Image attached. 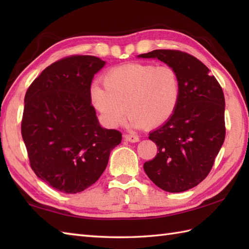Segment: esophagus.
I'll return each instance as SVG.
<instances>
[{
	"instance_id": "34e87169",
	"label": "esophagus",
	"mask_w": 249,
	"mask_h": 249,
	"mask_svg": "<svg viewBox=\"0 0 249 249\" xmlns=\"http://www.w3.org/2000/svg\"><path fill=\"white\" fill-rule=\"evenodd\" d=\"M124 139L126 141L131 142V143H135V142L139 141V137L136 135H133V134H126V135H124Z\"/></svg>"
}]
</instances>
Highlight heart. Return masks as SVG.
Segmentation results:
<instances>
[{"mask_svg":"<svg viewBox=\"0 0 249 249\" xmlns=\"http://www.w3.org/2000/svg\"><path fill=\"white\" fill-rule=\"evenodd\" d=\"M104 87L93 83L92 104L110 127L129 116L137 128H156L171 119L181 98V80L172 66L128 63L111 68Z\"/></svg>","mask_w":249,"mask_h":249,"instance_id":"b5f03b06","label":"heart"}]
</instances>
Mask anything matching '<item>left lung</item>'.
<instances>
[{"instance_id": "8db88e82", "label": "left lung", "mask_w": 249, "mask_h": 249, "mask_svg": "<svg viewBox=\"0 0 249 249\" xmlns=\"http://www.w3.org/2000/svg\"><path fill=\"white\" fill-rule=\"evenodd\" d=\"M172 66L181 80V98L171 119L152 131L157 155L145 161L146 176L169 193L197 186L208 177L226 136L223 89L197 57L179 50L140 54Z\"/></svg>"}]
</instances>
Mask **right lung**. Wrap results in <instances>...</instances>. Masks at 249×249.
<instances>
[{
	"mask_svg": "<svg viewBox=\"0 0 249 249\" xmlns=\"http://www.w3.org/2000/svg\"><path fill=\"white\" fill-rule=\"evenodd\" d=\"M104 65L93 55L64 57L25 93L21 135L31 168L59 192L77 194L93 185L122 141L119 130L99 125L91 103L93 77Z\"/></svg>",
	"mask_w": 249,
	"mask_h": 249,
	"instance_id": "obj_1",
	"label": "right lung"
}]
</instances>
